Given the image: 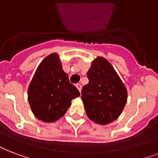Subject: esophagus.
<instances>
[{
  "mask_svg": "<svg viewBox=\"0 0 158 158\" xmlns=\"http://www.w3.org/2000/svg\"><path fill=\"white\" fill-rule=\"evenodd\" d=\"M75 86H76V88H77V89H79V92H81V88H82L81 84H79V83H78V84H75Z\"/></svg>",
  "mask_w": 158,
  "mask_h": 158,
  "instance_id": "esophagus-1",
  "label": "esophagus"
}]
</instances>
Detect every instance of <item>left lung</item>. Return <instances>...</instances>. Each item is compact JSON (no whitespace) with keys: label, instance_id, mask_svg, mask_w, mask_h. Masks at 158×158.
I'll return each mask as SVG.
<instances>
[{"label":"left lung","instance_id":"left-lung-1","mask_svg":"<svg viewBox=\"0 0 158 158\" xmlns=\"http://www.w3.org/2000/svg\"><path fill=\"white\" fill-rule=\"evenodd\" d=\"M87 76L89 84L82 89L81 98L89 118L101 125L114 122L127 103L124 84L110 63L102 57L93 61Z\"/></svg>","mask_w":158,"mask_h":158}]
</instances>
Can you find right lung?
Listing matches in <instances>:
<instances>
[{
	"mask_svg": "<svg viewBox=\"0 0 158 158\" xmlns=\"http://www.w3.org/2000/svg\"><path fill=\"white\" fill-rule=\"evenodd\" d=\"M79 90L69 80L57 54L42 61L28 89V100L35 116L44 123L55 122L63 117Z\"/></svg>",
	"mask_w": 158,
	"mask_h": 158,
	"instance_id": "right-lung-1",
	"label": "right lung"
}]
</instances>
